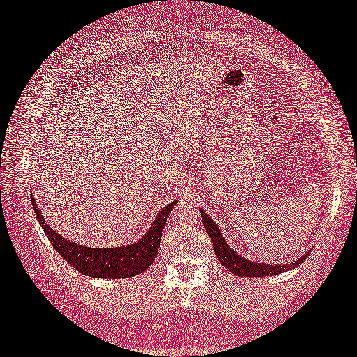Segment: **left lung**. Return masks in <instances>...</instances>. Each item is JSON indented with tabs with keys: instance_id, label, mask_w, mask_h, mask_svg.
Wrapping results in <instances>:
<instances>
[{
	"instance_id": "left-lung-1",
	"label": "left lung",
	"mask_w": 357,
	"mask_h": 357,
	"mask_svg": "<svg viewBox=\"0 0 357 357\" xmlns=\"http://www.w3.org/2000/svg\"><path fill=\"white\" fill-rule=\"evenodd\" d=\"M200 217L203 225H205V229L208 232L211 242H213L214 251L217 254V257H219L220 264L232 274L238 275V278H265V275H275L283 271H289L293 270V268L299 266L311 252V250L307 251L303 256L296 259L294 261H289V264H264V261H252L243 257L242 254H237V251L231 248L227 240H225L219 227H217L215 222L211 219L203 209H200Z\"/></svg>"
}]
</instances>
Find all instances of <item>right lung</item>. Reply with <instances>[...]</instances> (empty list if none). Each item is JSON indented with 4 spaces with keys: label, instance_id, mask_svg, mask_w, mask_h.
Here are the masks:
<instances>
[{
    "label": "right lung",
    "instance_id": "add662e5",
    "mask_svg": "<svg viewBox=\"0 0 357 357\" xmlns=\"http://www.w3.org/2000/svg\"><path fill=\"white\" fill-rule=\"evenodd\" d=\"M177 200H174L162 211H158L155 220L137 242L123 246H112V248H91V246L70 242L69 238H64L55 229L50 228V225L41 215V211L32 197L36 220L40 222L43 231H45L46 237L56 252L77 271L97 279L134 278V275L148 270L157 257L165 223L168 220L174 205H177Z\"/></svg>",
    "mask_w": 357,
    "mask_h": 357
}]
</instances>
